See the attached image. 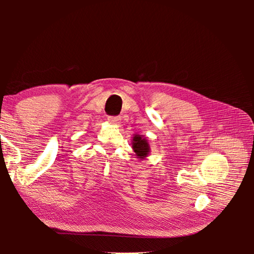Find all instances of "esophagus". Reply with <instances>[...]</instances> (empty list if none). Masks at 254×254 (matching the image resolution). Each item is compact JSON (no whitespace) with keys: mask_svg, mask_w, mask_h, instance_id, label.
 <instances>
[{"mask_svg":"<svg viewBox=\"0 0 254 254\" xmlns=\"http://www.w3.org/2000/svg\"><path fill=\"white\" fill-rule=\"evenodd\" d=\"M107 120H109L110 123L118 124V123H120V120H121V118H120V117H109V118H107Z\"/></svg>","mask_w":254,"mask_h":254,"instance_id":"esophagus-1","label":"esophagus"}]
</instances>
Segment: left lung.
Listing matches in <instances>:
<instances>
[{"label":"left lung","mask_w":254,"mask_h":254,"mask_svg":"<svg viewBox=\"0 0 254 254\" xmlns=\"http://www.w3.org/2000/svg\"><path fill=\"white\" fill-rule=\"evenodd\" d=\"M132 148L135 152L136 157L140 159H144L150 152V145L148 140L140 134H134L132 140Z\"/></svg>","instance_id":"8db88e82"}]
</instances>
